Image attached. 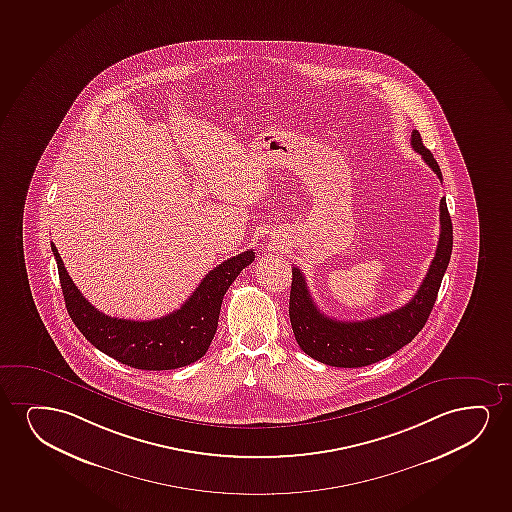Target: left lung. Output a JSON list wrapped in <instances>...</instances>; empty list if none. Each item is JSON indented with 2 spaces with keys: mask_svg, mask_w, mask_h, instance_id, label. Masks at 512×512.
Listing matches in <instances>:
<instances>
[{
  "mask_svg": "<svg viewBox=\"0 0 512 512\" xmlns=\"http://www.w3.org/2000/svg\"><path fill=\"white\" fill-rule=\"evenodd\" d=\"M412 147L422 154L425 163L431 166L439 180H443L438 163L424 146L417 130L412 132ZM439 224L441 231L436 255L419 290L408 304L377 318L339 321L326 316L314 304L302 271L299 267H293L290 321L300 349L325 365L359 368L377 363L410 344L431 314L438 299L441 279L452 257L453 227L446 198L439 201Z\"/></svg>",
  "mask_w": 512,
  "mask_h": 512,
  "instance_id": "left-lung-1",
  "label": "left lung"
}]
</instances>
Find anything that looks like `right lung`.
<instances>
[{"label":"right lung","instance_id":"1","mask_svg":"<svg viewBox=\"0 0 512 512\" xmlns=\"http://www.w3.org/2000/svg\"><path fill=\"white\" fill-rule=\"evenodd\" d=\"M67 312L85 339L107 356L137 370H175L203 358L219 325L220 306L227 288L255 260L246 250L224 260L201 279L193 295L177 311L151 321L111 318L88 302L52 243Z\"/></svg>","mask_w":512,"mask_h":512}]
</instances>
